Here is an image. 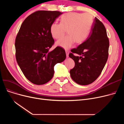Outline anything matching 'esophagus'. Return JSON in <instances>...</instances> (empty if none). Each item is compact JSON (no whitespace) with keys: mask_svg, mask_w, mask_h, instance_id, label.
Here are the masks:
<instances>
[{"mask_svg":"<svg viewBox=\"0 0 124 124\" xmlns=\"http://www.w3.org/2000/svg\"><path fill=\"white\" fill-rule=\"evenodd\" d=\"M65 52H66V57L68 58L69 57V51L68 50H66Z\"/></svg>","mask_w":124,"mask_h":124,"instance_id":"1","label":"esophagus"}]
</instances>
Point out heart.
Returning <instances> with one entry per match:
<instances>
[{
    "label": "heart",
    "instance_id": "1",
    "mask_svg": "<svg viewBox=\"0 0 124 124\" xmlns=\"http://www.w3.org/2000/svg\"><path fill=\"white\" fill-rule=\"evenodd\" d=\"M93 23V16L88 13L68 12L61 16L60 23L51 24L50 32L53 38L58 40L64 36L67 30L68 35L58 41L56 44L65 49H68L75 42L80 44L86 40Z\"/></svg>",
    "mask_w": 124,
    "mask_h": 124
}]
</instances>
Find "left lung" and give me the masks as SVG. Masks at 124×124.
<instances>
[{"instance_id":"left-lung-1","label":"left lung","mask_w":124,"mask_h":124,"mask_svg":"<svg viewBox=\"0 0 124 124\" xmlns=\"http://www.w3.org/2000/svg\"><path fill=\"white\" fill-rule=\"evenodd\" d=\"M109 40L103 24L95 17L86 40L69 55L75 62L70 71L72 79L77 84L86 85L94 82L101 74L108 56ZM74 54L80 56H75Z\"/></svg>"}]
</instances>
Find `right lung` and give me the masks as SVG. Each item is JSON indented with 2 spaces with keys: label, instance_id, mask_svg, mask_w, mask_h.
Segmentation results:
<instances>
[{
  "label": "right lung",
  "instance_id": "1",
  "mask_svg": "<svg viewBox=\"0 0 124 124\" xmlns=\"http://www.w3.org/2000/svg\"><path fill=\"white\" fill-rule=\"evenodd\" d=\"M62 13L38 10L26 18L22 24L15 41L17 63L25 77L36 85L49 82L54 73V67L66 58L64 49L57 47L50 32L52 23Z\"/></svg>",
  "mask_w": 124,
  "mask_h": 124
}]
</instances>
